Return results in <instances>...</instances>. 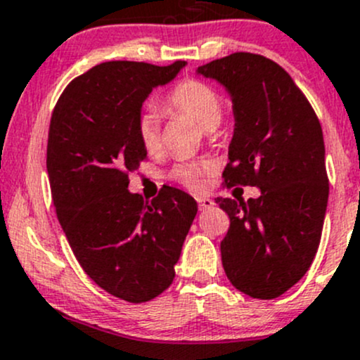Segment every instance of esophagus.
Returning a JSON list of instances; mask_svg holds the SVG:
<instances>
[{
    "label": "esophagus",
    "mask_w": 360,
    "mask_h": 360,
    "mask_svg": "<svg viewBox=\"0 0 360 360\" xmlns=\"http://www.w3.org/2000/svg\"><path fill=\"white\" fill-rule=\"evenodd\" d=\"M198 205L201 210H207V207H211L214 205L213 201H211L210 198H198Z\"/></svg>",
    "instance_id": "esophagus-1"
}]
</instances>
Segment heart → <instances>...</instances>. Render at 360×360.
<instances>
[{
  "label": "heart",
  "mask_w": 360,
  "mask_h": 360,
  "mask_svg": "<svg viewBox=\"0 0 360 360\" xmlns=\"http://www.w3.org/2000/svg\"><path fill=\"white\" fill-rule=\"evenodd\" d=\"M161 109L168 114H181L194 121L199 128H217L224 114V100L213 86L199 79H185L165 95ZM136 136L149 154L159 149V123L154 114H142L136 121ZM210 166L205 162H184L173 168V179L191 188L202 187V176Z\"/></svg>",
  "instance_id": "b5f03b06"
}]
</instances>
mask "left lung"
Returning a JSON list of instances; mask_svg holds the SVG:
<instances>
[{
	"instance_id": "8db88e82",
	"label": "left lung",
	"mask_w": 360,
	"mask_h": 360,
	"mask_svg": "<svg viewBox=\"0 0 360 360\" xmlns=\"http://www.w3.org/2000/svg\"><path fill=\"white\" fill-rule=\"evenodd\" d=\"M198 74L224 84L234 103L224 185L262 192L217 199L231 218L221 265L236 290L277 298L305 276L321 243L329 194L321 123L290 74L263 55L237 51Z\"/></svg>"
}]
</instances>
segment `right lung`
Segmentation results:
<instances>
[{
    "label": "right lung",
    "instance_id": "add662e5",
    "mask_svg": "<svg viewBox=\"0 0 360 360\" xmlns=\"http://www.w3.org/2000/svg\"><path fill=\"white\" fill-rule=\"evenodd\" d=\"M185 62H103L74 77L51 112L46 169L74 257L116 298L143 303L168 290L198 202L173 187L147 202L128 175L147 150L136 136L143 100Z\"/></svg>",
    "mask_w": 360,
    "mask_h": 360
}]
</instances>
